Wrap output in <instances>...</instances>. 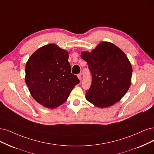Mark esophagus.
Wrapping results in <instances>:
<instances>
[{"mask_svg":"<svg viewBox=\"0 0 154 154\" xmlns=\"http://www.w3.org/2000/svg\"><path fill=\"white\" fill-rule=\"evenodd\" d=\"M77 77H78V78H79V80H81V79H82V75H81V74H78L77 75Z\"/></svg>","mask_w":154,"mask_h":154,"instance_id":"1","label":"esophagus"}]
</instances>
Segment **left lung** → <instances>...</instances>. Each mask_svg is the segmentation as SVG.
Returning <instances> with one entry per match:
<instances>
[{
    "label": "left lung",
    "mask_w": 154,
    "mask_h": 154,
    "mask_svg": "<svg viewBox=\"0 0 154 154\" xmlns=\"http://www.w3.org/2000/svg\"><path fill=\"white\" fill-rule=\"evenodd\" d=\"M81 56L92 74L86 100L100 108L120 101L131 83L133 68L126 54L115 44L101 42L91 52L82 51Z\"/></svg>",
    "instance_id": "obj_1"
}]
</instances>
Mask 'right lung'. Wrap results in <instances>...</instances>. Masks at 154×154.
Masks as SVG:
<instances>
[{
  "mask_svg": "<svg viewBox=\"0 0 154 154\" xmlns=\"http://www.w3.org/2000/svg\"><path fill=\"white\" fill-rule=\"evenodd\" d=\"M67 51L49 44L34 52L25 66V82L33 99L48 109L66 101L79 80L71 73Z\"/></svg>",
  "mask_w": 154,
  "mask_h": 154,
  "instance_id": "1",
  "label": "right lung"
}]
</instances>
